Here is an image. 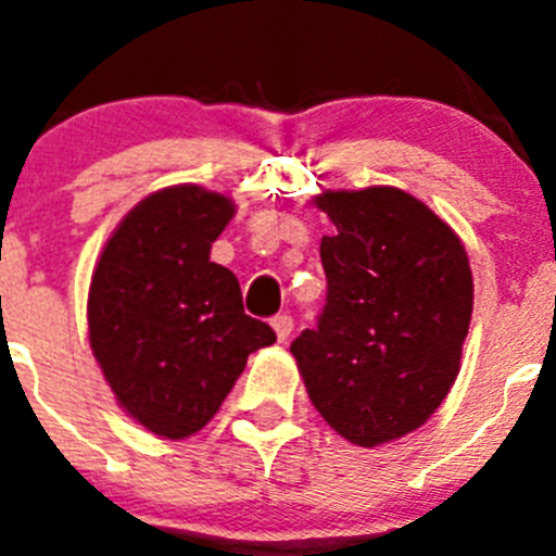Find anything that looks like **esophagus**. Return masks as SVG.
I'll use <instances>...</instances> for the list:
<instances>
[{"label":"esophagus","instance_id":"obj_1","mask_svg":"<svg viewBox=\"0 0 556 556\" xmlns=\"http://www.w3.org/2000/svg\"><path fill=\"white\" fill-rule=\"evenodd\" d=\"M273 328H275V337H278V342H287V339L292 337L294 320H292V317H289V314H275V317H273Z\"/></svg>","mask_w":556,"mask_h":556}]
</instances>
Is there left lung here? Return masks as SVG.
Here are the masks:
<instances>
[{
	"mask_svg": "<svg viewBox=\"0 0 556 556\" xmlns=\"http://www.w3.org/2000/svg\"><path fill=\"white\" fill-rule=\"evenodd\" d=\"M314 203L337 228L320 242L328 294L292 356L326 424L376 448L420 429L454 387L473 312L468 253L429 205L392 186L323 191Z\"/></svg>",
	"mask_w": 556,
	"mask_h": 556,
	"instance_id": "obj_1",
	"label": "left lung"
}]
</instances>
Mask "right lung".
<instances>
[{"mask_svg":"<svg viewBox=\"0 0 556 556\" xmlns=\"http://www.w3.org/2000/svg\"><path fill=\"white\" fill-rule=\"evenodd\" d=\"M236 205L203 186L141 200L108 239L88 289V342L122 409L164 440L217 415L275 331L244 314L236 275L211 262Z\"/></svg>","mask_w":556,"mask_h":556,"instance_id":"1","label":"right lung"}]
</instances>
